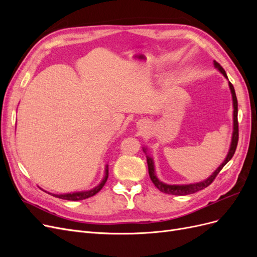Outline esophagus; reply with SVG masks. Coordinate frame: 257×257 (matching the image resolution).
I'll return each instance as SVG.
<instances>
[{"label": "esophagus", "mask_w": 257, "mask_h": 257, "mask_svg": "<svg viewBox=\"0 0 257 257\" xmlns=\"http://www.w3.org/2000/svg\"><path fill=\"white\" fill-rule=\"evenodd\" d=\"M144 123H145V122H144Z\"/></svg>", "instance_id": "1"}]
</instances>
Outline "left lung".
Returning <instances> with one entry per match:
<instances>
[{
	"label": "left lung",
	"mask_w": 257,
	"mask_h": 257,
	"mask_svg": "<svg viewBox=\"0 0 257 257\" xmlns=\"http://www.w3.org/2000/svg\"><path fill=\"white\" fill-rule=\"evenodd\" d=\"M214 66L219 69V71L226 77V73H225L224 68L220 65V63H217L216 61H214ZM229 88L231 91V95H232V104H234V132H232V138H231V145H230V149L228 151V154L226 159L224 160V162L219 166L215 172L210 176L207 180L203 181V182H198V183H194V184H184V185H169L166 183L161 182L159 179L157 178L154 174V166H153V162L152 159L147 157V163H148V169H149V176L151 178V181L153 182V184L157 186V188L166 194H170V195H189V194H193L196 193L200 190H204L207 186H209L213 182V180L215 179V177L219 175V173L222 170V168L227 164V163L230 161V159L234 157L236 148L238 145V139H239V128H238V102H237V97H236V93H235V89L234 85H232L229 82Z\"/></svg>",
	"instance_id": "obj_1"
}]
</instances>
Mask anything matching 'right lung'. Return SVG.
I'll return each mask as SVG.
<instances>
[{
  "mask_svg": "<svg viewBox=\"0 0 257 257\" xmlns=\"http://www.w3.org/2000/svg\"><path fill=\"white\" fill-rule=\"evenodd\" d=\"M107 178H108V167L106 168V175L104 180L102 181L98 186H96L95 189H93L91 191L88 192H79V193H73V194H63V195H56V194H52V196H56L58 198L61 199H66V200H81V199H85V198H89L93 195H95L96 193H98L100 190L103 189V186L105 185L106 181H107Z\"/></svg>",
  "mask_w": 257,
  "mask_h": 257,
  "instance_id": "obj_1",
  "label": "right lung"
}]
</instances>
